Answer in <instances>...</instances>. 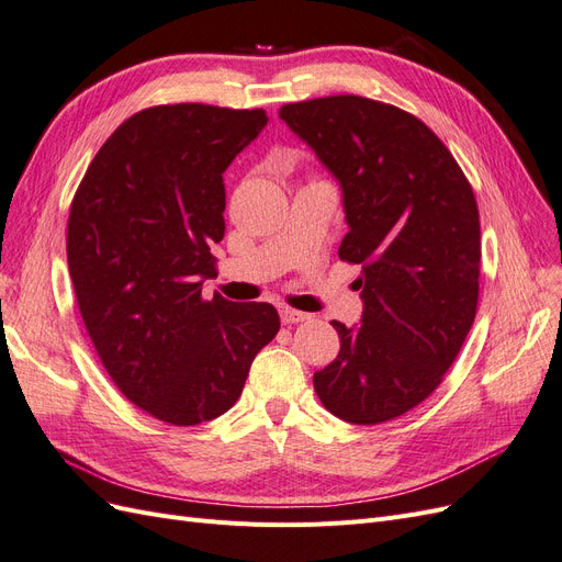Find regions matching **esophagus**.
<instances>
[{
	"label": "esophagus",
	"instance_id": "34e87169",
	"mask_svg": "<svg viewBox=\"0 0 562 562\" xmlns=\"http://www.w3.org/2000/svg\"><path fill=\"white\" fill-rule=\"evenodd\" d=\"M279 314H281V321H283V323H300V321H307V318H310V314L291 310V307H281Z\"/></svg>",
	"mask_w": 562,
	"mask_h": 562
}]
</instances>
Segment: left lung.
Segmentation results:
<instances>
[{"instance_id":"8db88e82","label":"left lung","mask_w":562,"mask_h":562,"mask_svg":"<svg viewBox=\"0 0 562 562\" xmlns=\"http://www.w3.org/2000/svg\"><path fill=\"white\" fill-rule=\"evenodd\" d=\"M279 116L342 187L349 232L339 260L361 265L363 316L314 372L335 417L382 424L440 384L479 307L481 220L462 168L438 135L361 95L291 103Z\"/></svg>"}]
</instances>
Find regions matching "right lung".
<instances>
[{
    "mask_svg": "<svg viewBox=\"0 0 562 562\" xmlns=\"http://www.w3.org/2000/svg\"><path fill=\"white\" fill-rule=\"evenodd\" d=\"M267 122L265 110L147 108L98 149L72 199L83 326L119 391L176 427L227 413L281 326L267 302L201 297L225 236L223 173Z\"/></svg>",
    "mask_w": 562,
    "mask_h": 562,
    "instance_id": "right-lung-1",
    "label": "right lung"
}]
</instances>
